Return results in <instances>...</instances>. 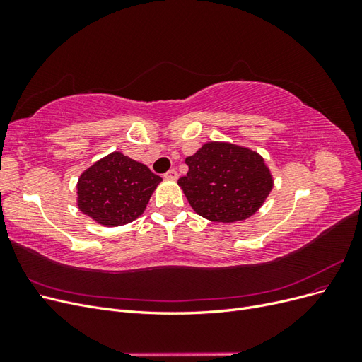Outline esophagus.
I'll return each instance as SVG.
<instances>
[{
	"instance_id": "esophagus-1",
	"label": "esophagus",
	"mask_w": 362,
	"mask_h": 362,
	"mask_svg": "<svg viewBox=\"0 0 362 362\" xmlns=\"http://www.w3.org/2000/svg\"><path fill=\"white\" fill-rule=\"evenodd\" d=\"M164 178H168V180H177V178H178V172L175 170V169H170V170H168L166 173H164Z\"/></svg>"
}]
</instances>
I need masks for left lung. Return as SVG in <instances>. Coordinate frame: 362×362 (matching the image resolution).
<instances>
[{"instance_id":"obj_1","label":"left lung","mask_w":362,"mask_h":362,"mask_svg":"<svg viewBox=\"0 0 362 362\" xmlns=\"http://www.w3.org/2000/svg\"><path fill=\"white\" fill-rule=\"evenodd\" d=\"M189 172L178 184L199 216L213 222H238L255 214L273 187L257 152L211 141L185 158Z\"/></svg>"}]
</instances>
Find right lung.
I'll list each match as a JSON object with an SVG mask.
<instances>
[{
	"label": "right lung",
	"mask_w": 362,
	"mask_h": 362,
	"mask_svg": "<svg viewBox=\"0 0 362 362\" xmlns=\"http://www.w3.org/2000/svg\"><path fill=\"white\" fill-rule=\"evenodd\" d=\"M158 175L122 152L96 161L78 180V208L105 226L125 225L145 211Z\"/></svg>",
	"instance_id": "obj_1"
}]
</instances>
